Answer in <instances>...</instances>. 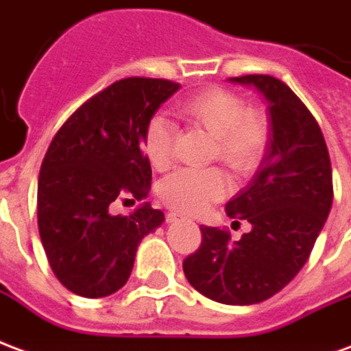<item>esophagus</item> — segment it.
Listing matches in <instances>:
<instances>
[{"label":"esophagus","instance_id":"34e87169","mask_svg":"<svg viewBox=\"0 0 351 351\" xmlns=\"http://www.w3.org/2000/svg\"><path fill=\"white\" fill-rule=\"evenodd\" d=\"M179 217H181V215H179V213H168V215H166V222L179 221Z\"/></svg>","mask_w":351,"mask_h":351}]
</instances>
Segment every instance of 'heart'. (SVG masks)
I'll return each instance as SVG.
<instances>
[{"label":"heart","mask_w":351,"mask_h":351,"mask_svg":"<svg viewBox=\"0 0 351 351\" xmlns=\"http://www.w3.org/2000/svg\"><path fill=\"white\" fill-rule=\"evenodd\" d=\"M179 114L213 138V157L237 173L254 170L267 144V123L260 112L245 110L237 95L211 88L179 104ZM176 129L166 117H151L144 145L153 168L165 170L173 158ZM230 191L226 176L217 168H185L160 183L158 196L179 213H200Z\"/></svg>","instance_id":"heart-1"}]
</instances>
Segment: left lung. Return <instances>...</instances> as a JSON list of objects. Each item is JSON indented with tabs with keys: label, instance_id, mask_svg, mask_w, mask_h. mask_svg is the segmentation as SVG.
Listing matches in <instances>:
<instances>
[{
	"label": "left lung",
	"instance_id": "obj_1",
	"mask_svg": "<svg viewBox=\"0 0 351 351\" xmlns=\"http://www.w3.org/2000/svg\"><path fill=\"white\" fill-rule=\"evenodd\" d=\"M254 88L267 102L269 138L249 186L226 204L247 219L249 234L232 241L226 230L202 226V245L185 258L186 280L224 305H254L298 275L333 204V176L319 125L284 82L267 74L228 78Z\"/></svg>",
	"mask_w": 351,
	"mask_h": 351
}]
</instances>
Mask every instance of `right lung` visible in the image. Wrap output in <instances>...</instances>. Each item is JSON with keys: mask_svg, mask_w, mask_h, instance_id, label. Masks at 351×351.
<instances>
[{"mask_svg": "<svg viewBox=\"0 0 351 351\" xmlns=\"http://www.w3.org/2000/svg\"><path fill=\"white\" fill-rule=\"evenodd\" d=\"M179 89L160 78H123L63 123L46 151L37 189L39 234L53 275L82 298H106L129 280L136 250L165 213L144 202L127 217L112 202L147 198L145 127Z\"/></svg>", "mask_w": 351, "mask_h": 351, "instance_id": "add662e5", "label": "right lung"}]
</instances>
